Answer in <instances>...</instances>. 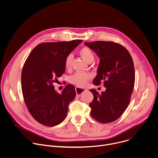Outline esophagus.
I'll use <instances>...</instances> for the list:
<instances>
[{
  "mask_svg": "<svg viewBox=\"0 0 158 158\" xmlns=\"http://www.w3.org/2000/svg\"><path fill=\"white\" fill-rule=\"evenodd\" d=\"M76 94L78 96H81V94L82 93H84L85 91H86V89H81V88H79V87H76Z\"/></svg>",
  "mask_w": 158,
  "mask_h": 158,
  "instance_id": "obj_1",
  "label": "esophagus"
}]
</instances>
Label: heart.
Listing matches in <instances>:
<instances>
[{"label": "heart", "instance_id": "heart-1", "mask_svg": "<svg viewBox=\"0 0 158 158\" xmlns=\"http://www.w3.org/2000/svg\"><path fill=\"white\" fill-rule=\"evenodd\" d=\"M79 54L82 58L88 63L92 62L94 59L93 51L89 48L84 47L79 51ZM73 60V55H67L65 59V67L67 69H71ZM91 77V75L88 73H77L70 77V82L77 87H84L86 85L88 80Z\"/></svg>", "mask_w": 158, "mask_h": 158}]
</instances>
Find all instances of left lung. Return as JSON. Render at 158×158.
Instances as JSON below:
<instances>
[{
  "instance_id": "obj_1",
  "label": "left lung",
  "mask_w": 158,
  "mask_h": 158,
  "mask_svg": "<svg viewBox=\"0 0 158 158\" xmlns=\"http://www.w3.org/2000/svg\"><path fill=\"white\" fill-rule=\"evenodd\" d=\"M100 59L94 85L104 82L106 88L99 94L90 89L93 101L90 103L91 116L101 123L118 119L127 107L135 82L134 67L128 51L118 43L109 41L84 42Z\"/></svg>"
}]
</instances>
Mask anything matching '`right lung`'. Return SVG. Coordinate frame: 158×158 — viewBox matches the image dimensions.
<instances>
[{"label":"right lung","mask_w":158,"mask_h":158,"mask_svg":"<svg viewBox=\"0 0 158 158\" xmlns=\"http://www.w3.org/2000/svg\"><path fill=\"white\" fill-rule=\"evenodd\" d=\"M82 41L40 44L24 63L21 75L24 99L31 116L44 126L52 127L62 123L67 116L69 103L76 98L73 85H67L59 94L53 83L65 72L67 56Z\"/></svg>","instance_id":"obj_1"}]
</instances>
